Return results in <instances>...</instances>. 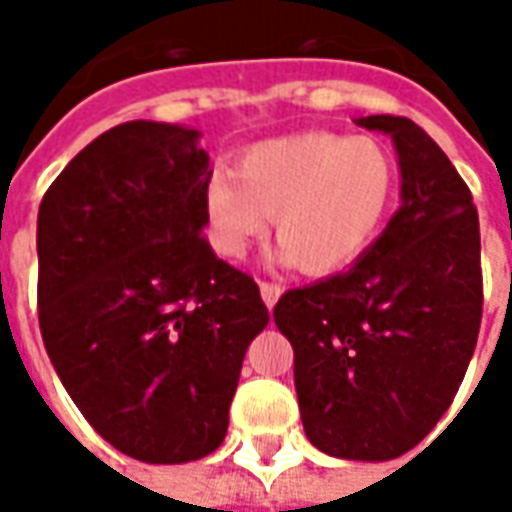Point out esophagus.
<instances>
[{
  "mask_svg": "<svg viewBox=\"0 0 512 512\" xmlns=\"http://www.w3.org/2000/svg\"><path fill=\"white\" fill-rule=\"evenodd\" d=\"M260 296H263V301H266L268 307H274L277 304V299L282 296V285L279 282H260Z\"/></svg>",
  "mask_w": 512,
  "mask_h": 512,
  "instance_id": "obj_1",
  "label": "esophagus"
}]
</instances>
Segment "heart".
Instances as JSON below:
<instances>
[{"label": "heart", "mask_w": 512, "mask_h": 512, "mask_svg": "<svg viewBox=\"0 0 512 512\" xmlns=\"http://www.w3.org/2000/svg\"><path fill=\"white\" fill-rule=\"evenodd\" d=\"M397 200L392 153L370 136L310 131L246 147L238 169L205 183L213 249L241 257L274 216L282 255L307 274L351 266Z\"/></svg>", "instance_id": "b5f03b06"}]
</instances>
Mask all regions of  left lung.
<instances>
[{"instance_id": "8db88e82", "label": "left lung", "mask_w": 512, "mask_h": 512, "mask_svg": "<svg viewBox=\"0 0 512 512\" xmlns=\"http://www.w3.org/2000/svg\"><path fill=\"white\" fill-rule=\"evenodd\" d=\"M392 134L403 205L354 266L282 293L279 332L307 439L351 461L414 450L450 408L483 321L480 219L472 191L408 117H362Z\"/></svg>"}]
</instances>
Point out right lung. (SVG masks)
Masks as SVG:
<instances>
[{
    "instance_id": "1",
    "label": "right lung",
    "mask_w": 512,
    "mask_h": 512,
    "mask_svg": "<svg viewBox=\"0 0 512 512\" xmlns=\"http://www.w3.org/2000/svg\"><path fill=\"white\" fill-rule=\"evenodd\" d=\"M194 128L134 120L62 169L38 213V321L62 386L112 447L186 463L224 441L257 282L202 235Z\"/></svg>"
}]
</instances>
